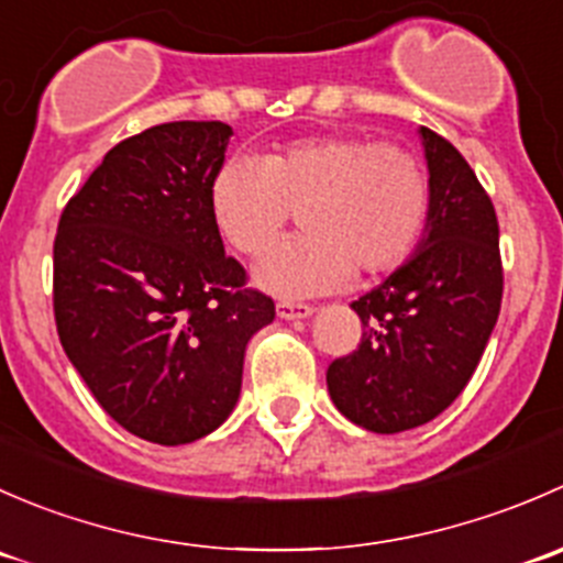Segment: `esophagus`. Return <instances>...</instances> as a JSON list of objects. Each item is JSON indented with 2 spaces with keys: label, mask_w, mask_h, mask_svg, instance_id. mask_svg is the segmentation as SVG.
<instances>
[{
  "label": "esophagus",
  "mask_w": 563,
  "mask_h": 563,
  "mask_svg": "<svg viewBox=\"0 0 563 563\" xmlns=\"http://www.w3.org/2000/svg\"><path fill=\"white\" fill-rule=\"evenodd\" d=\"M313 313H316L313 305L288 302V299H283V302H277V316L286 318V321H294V318H310Z\"/></svg>",
  "instance_id": "34e87169"
}]
</instances>
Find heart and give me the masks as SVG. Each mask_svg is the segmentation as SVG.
Listing matches in <instances>:
<instances>
[{
  "label": "heart",
  "instance_id": "b5f03b06",
  "mask_svg": "<svg viewBox=\"0 0 563 563\" xmlns=\"http://www.w3.org/2000/svg\"><path fill=\"white\" fill-rule=\"evenodd\" d=\"M430 179L417 155L362 135L288 141L258 163L231 157L214 174L209 207L236 253L261 255L299 209L305 234L255 269L280 297H316L365 275L397 269L417 253L430 220Z\"/></svg>",
  "mask_w": 563,
  "mask_h": 563
}]
</instances>
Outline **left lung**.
Returning a JSON list of instances; mask_svg holds the SVG:
<instances>
[{"instance_id":"8db88e82","label":"left lung","mask_w":563,"mask_h":563,"mask_svg":"<svg viewBox=\"0 0 563 563\" xmlns=\"http://www.w3.org/2000/svg\"><path fill=\"white\" fill-rule=\"evenodd\" d=\"M430 172V220L417 253L351 302L360 349L329 365L327 387L345 419L402 433L439 417L479 365L504 294L490 196L455 146L419 128Z\"/></svg>"}]
</instances>
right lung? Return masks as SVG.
<instances>
[{
	"mask_svg": "<svg viewBox=\"0 0 563 563\" xmlns=\"http://www.w3.org/2000/svg\"><path fill=\"white\" fill-rule=\"evenodd\" d=\"M231 135L225 122L130 135L59 218L62 349L108 417L152 444H190L229 419L250 338L275 318L209 207Z\"/></svg>",
	"mask_w": 563,
	"mask_h": 563,
	"instance_id": "right-lung-1",
	"label": "right lung"
}]
</instances>
